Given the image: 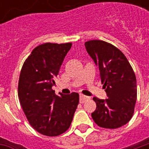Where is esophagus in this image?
<instances>
[{
	"mask_svg": "<svg viewBox=\"0 0 149 149\" xmlns=\"http://www.w3.org/2000/svg\"><path fill=\"white\" fill-rule=\"evenodd\" d=\"M89 99V97H86V96H84V95H80V103L83 104L87 100Z\"/></svg>",
	"mask_w": 149,
	"mask_h": 149,
	"instance_id": "34e87169",
	"label": "esophagus"
}]
</instances>
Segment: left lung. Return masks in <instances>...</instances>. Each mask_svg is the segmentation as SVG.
<instances>
[{
    "mask_svg": "<svg viewBox=\"0 0 149 149\" xmlns=\"http://www.w3.org/2000/svg\"><path fill=\"white\" fill-rule=\"evenodd\" d=\"M84 45L99 69L107 95V99L102 100L94 97L97 109L92 117L101 128H120L134 112L137 90L133 69L123 52L109 43L93 40Z\"/></svg>",
    "mask_w": 149,
    "mask_h": 149,
    "instance_id": "left-lung-1",
    "label": "left lung"
}]
</instances>
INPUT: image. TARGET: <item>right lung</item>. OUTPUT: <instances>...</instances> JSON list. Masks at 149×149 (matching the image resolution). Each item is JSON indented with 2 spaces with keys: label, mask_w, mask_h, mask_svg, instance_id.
<instances>
[{
  "label": "right lung",
  "mask_w": 149,
  "mask_h": 149,
  "mask_svg": "<svg viewBox=\"0 0 149 149\" xmlns=\"http://www.w3.org/2000/svg\"><path fill=\"white\" fill-rule=\"evenodd\" d=\"M72 43H45L37 46L21 68L18 97L31 126L40 134L56 136L70 127L79 104V94L59 97L52 87Z\"/></svg>",
  "instance_id": "obj_1"
}]
</instances>
